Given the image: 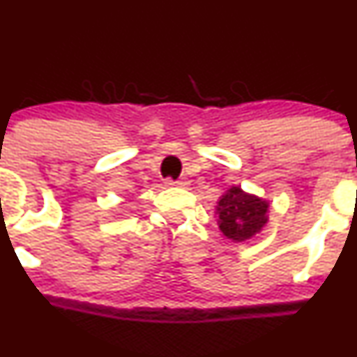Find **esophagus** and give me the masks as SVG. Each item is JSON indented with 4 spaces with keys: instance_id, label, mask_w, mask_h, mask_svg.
I'll return each mask as SVG.
<instances>
[{
    "instance_id": "34e87169",
    "label": "esophagus",
    "mask_w": 357,
    "mask_h": 357,
    "mask_svg": "<svg viewBox=\"0 0 357 357\" xmlns=\"http://www.w3.org/2000/svg\"><path fill=\"white\" fill-rule=\"evenodd\" d=\"M167 185H175V187H185L187 183H189V180L187 178H178V180H172V178H167Z\"/></svg>"
}]
</instances>
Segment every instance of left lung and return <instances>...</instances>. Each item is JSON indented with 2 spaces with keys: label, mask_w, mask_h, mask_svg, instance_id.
<instances>
[{
  "label": "left lung",
  "mask_w": 357,
  "mask_h": 357,
  "mask_svg": "<svg viewBox=\"0 0 357 357\" xmlns=\"http://www.w3.org/2000/svg\"><path fill=\"white\" fill-rule=\"evenodd\" d=\"M215 210L220 231L236 243L259 234L269 220V203L255 194L245 192L238 185H232L227 192L222 194Z\"/></svg>",
  "instance_id": "obj_1"
}]
</instances>
